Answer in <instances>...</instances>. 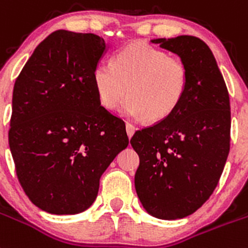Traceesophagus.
I'll return each mask as SVG.
<instances>
[{
  "label": "esophagus",
  "instance_id": "obj_1",
  "mask_svg": "<svg viewBox=\"0 0 248 248\" xmlns=\"http://www.w3.org/2000/svg\"><path fill=\"white\" fill-rule=\"evenodd\" d=\"M126 131H127V135H128V137H132V135L135 133V131H136V127L133 126L132 124H130V122H127Z\"/></svg>",
  "mask_w": 248,
  "mask_h": 248
}]
</instances>
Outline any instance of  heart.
<instances>
[{"label":"heart","instance_id":"1","mask_svg":"<svg viewBox=\"0 0 248 248\" xmlns=\"http://www.w3.org/2000/svg\"><path fill=\"white\" fill-rule=\"evenodd\" d=\"M93 82L105 108H117L127 93V115L161 122L186 97L189 71L180 57L145 42H133L116 53L112 64L101 62L96 66Z\"/></svg>","mask_w":248,"mask_h":248}]
</instances>
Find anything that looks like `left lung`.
I'll return each mask as SVG.
<instances>
[{"label":"left lung","mask_w":248,"mask_h":248,"mask_svg":"<svg viewBox=\"0 0 248 248\" xmlns=\"http://www.w3.org/2000/svg\"><path fill=\"white\" fill-rule=\"evenodd\" d=\"M188 66L186 97L170 117L135 132V187L148 214L177 219L199 210L216 188L230 152L231 109L215 56L195 36L156 38Z\"/></svg>","instance_id":"obj_1"}]
</instances>
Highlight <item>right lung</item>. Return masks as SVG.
<instances>
[{
  "label": "right lung",
  "instance_id": "add662e5",
  "mask_svg": "<svg viewBox=\"0 0 248 248\" xmlns=\"http://www.w3.org/2000/svg\"><path fill=\"white\" fill-rule=\"evenodd\" d=\"M106 49L93 33L59 30L17 77L8 143L23 191L53 215L87 210L100 178L128 145L124 120L98 100L93 72Z\"/></svg>",
  "mask_w": 248,
  "mask_h": 248
}]
</instances>
